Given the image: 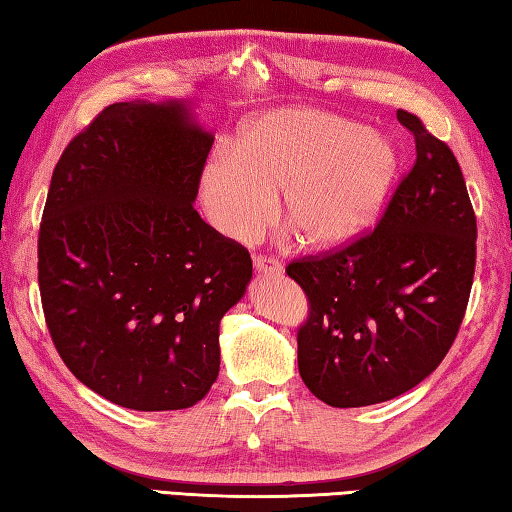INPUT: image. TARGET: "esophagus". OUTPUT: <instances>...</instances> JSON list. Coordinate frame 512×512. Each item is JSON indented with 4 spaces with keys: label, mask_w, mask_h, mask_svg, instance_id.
Returning a JSON list of instances; mask_svg holds the SVG:
<instances>
[{
    "label": "esophagus",
    "mask_w": 512,
    "mask_h": 512,
    "mask_svg": "<svg viewBox=\"0 0 512 512\" xmlns=\"http://www.w3.org/2000/svg\"><path fill=\"white\" fill-rule=\"evenodd\" d=\"M255 271L262 273V275H282L284 273V266L277 262V259H273V257L257 255L255 257Z\"/></svg>",
    "instance_id": "esophagus-1"
}]
</instances>
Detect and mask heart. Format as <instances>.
<instances>
[{"label": "heart", "instance_id": "1", "mask_svg": "<svg viewBox=\"0 0 512 512\" xmlns=\"http://www.w3.org/2000/svg\"><path fill=\"white\" fill-rule=\"evenodd\" d=\"M397 151L377 131L311 108H280L248 119L235 146L205 162L198 196L228 239H257L282 212L305 244L336 248L361 237L384 207Z\"/></svg>", "mask_w": 512, "mask_h": 512}]
</instances>
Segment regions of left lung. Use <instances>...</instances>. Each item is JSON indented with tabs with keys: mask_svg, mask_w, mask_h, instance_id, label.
I'll return each instance as SVG.
<instances>
[{
	"mask_svg": "<svg viewBox=\"0 0 512 512\" xmlns=\"http://www.w3.org/2000/svg\"><path fill=\"white\" fill-rule=\"evenodd\" d=\"M415 164L370 235L287 266L309 298L298 370L336 409L411 391L452 348L470 300L476 216L452 149L397 110Z\"/></svg>",
	"mask_w": 512,
	"mask_h": 512,
	"instance_id": "8db88e82",
	"label": "left lung"
}]
</instances>
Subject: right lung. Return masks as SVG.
Segmentation results:
<instances>
[{
  "instance_id": "1",
  "label": "right lung",
  "mask_w": 512,
  "mask_h": 512,
  "mask_svg": "<svg viewBox=\"0 0 512 512\" xmlns=\"http://www.w3.org/2000/svg\"><path fill=\"white\" fill-rule=\"evenodd\" d=\"M214 144L189 99L112 103L67 144L38 237L47 327L72 375L112 404L178 411L219 377V325L248 250L194 210Z\"/></svg>"
}]
</instances>
